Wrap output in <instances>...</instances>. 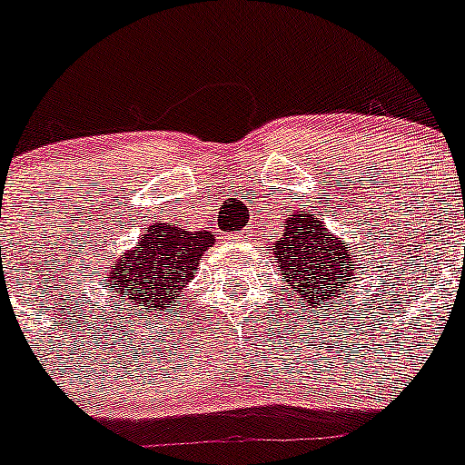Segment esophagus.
Listing matches in <instances>:
<instances>
[{"instance_id":"esophagus-1","label":"esophagus","mask_w":465,"mask_h":465,"mask_svg":"<svg viewBox=\"0 0 465 465\" xmlns=\"http://www.w3.org/2000/svg\"><path fill=\"white\" fill-rule=\"evenodd\" d=\"M233 238H238V241H245L247 236H245V233H238V236H233Z\"/></svg>"}]
</instances>
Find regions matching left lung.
<instances>
[{"mask_svg": "<svg viewBox=\"0 0 465 465\" xmlns=\"http://www.w3.org/2000/svg\"><path fill=\"white\" fill-rule=\"evenodd\" d=\"M272 254L282 271V280L298 298L312 307H332V298H341V289L355 275V257L325 223L312 211H298L286 220L284 233L272 242Z\"/></svg>", "mask_w": 465, "mask_h": 465, "instance_id": "left-lung-1", "label": "left lung"}]
</instances>
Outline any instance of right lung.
<instances>
[{
	"instance_id": "1",
	"label": "right lung",
	"mask_w": 465,
	"mask_h": 465,
	"mask_svg": "<svg viewBox=\"0 0 465 465\" xmlns=\"http://www.w3.org/2000/svg\"><path fill=\"white\" fill-rule=\"evenodd\" d=\"M213 245L211 232H185L181 224L153 223L144 229L140 245L112 262L107 286L133 312L163 314L197 275L199 259Z\"/></svg>"
}]
</instances>
